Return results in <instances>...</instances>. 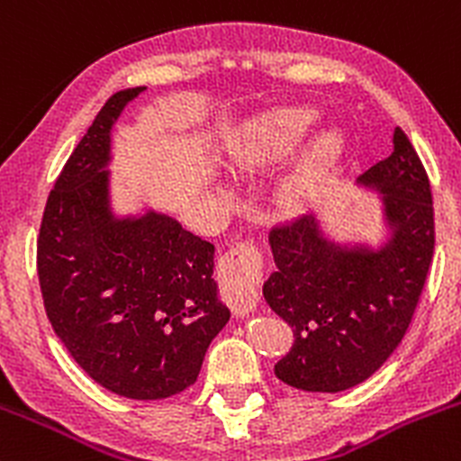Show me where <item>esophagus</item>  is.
<instances>
[{
  "mask_svg": "<svg viewBox=\"0 0 461 461\" xmlns=\"http://www.w3.org/2000/svg\"><path fill=\"white\" fill-rule=\"evenodd\" d=\"M221 297L235 315H249L259 302L262 255L253 244H240L221 258Z\"/></svg>",
  "mask_w": 461,
  "mask_h": 461,
  "instance_id": "obj_1",
  "label": "esophagus"
}]
</instances>
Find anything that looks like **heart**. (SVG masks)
Here are the masks:
<instances>
[{
	"instance_id": "heart-1",
	"label": "heart",
	"mask_w": 461,
	"mask_h": 461,
	"mask_svg": "<svg viewBox=\"0 0 461 461\" xmlns=\"http://www.w3.org/2000/svg\"><path fill=\"white\" fill-rule=\"evenodd\" d=\"M317 120L320 111L311 106H284L253 117L232 135L229 144L230 168L240 175L277 168L300 149ZM346 150L348 137L344 128L329 126L317 132L279 179L277 202L288 211L308 206L339 173Z\"/></svg>"
}]
</instances>
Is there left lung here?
Wrapping results in <instances>:
<instances>
[{
	"mask_svg": "<svg viewBox=\"0 0 461 461\" xmlns=\"http://www.w3.org/2000/svg\"><path fill=\"white\" fill-rule=\"evenodd\" d=\"M357 186L379 195L377 244L337 241L320 215L270 232L277 270L264 297L295 335L275 375L300 391L339 393L366 382L406 335L433 259L430 184L402 128L391 158Z\"/></svg>",
	"mask_w": 461,
	"mask_h": 461,
	"instance_id": "left-lung-1",
	"label": "left lung"
}]
</instances>
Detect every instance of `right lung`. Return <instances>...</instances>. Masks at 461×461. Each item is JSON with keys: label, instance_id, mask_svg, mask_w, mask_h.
<instances>
[{"label": "right lung", "instance_id": "add662e5", "mask_svg": "<svg viewBox=\"0 0 461 461\" xmlns=\"http://www.w3.org/2000/svg\"><path fill=\"white\" fill-rule=\"evenodd\" d=\"M144 90L113 95L61 168L37 273L53 330L88 377L128 400H164L197 382L230 311L212 279L211 241L153 208L113 211V126Z\"/></svg>", "mask_w": 461, "mask_h": 461}]
</instances>
